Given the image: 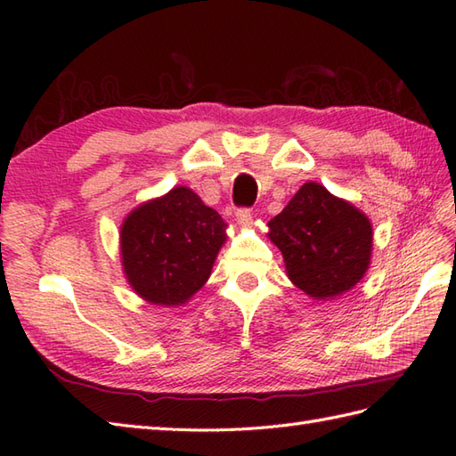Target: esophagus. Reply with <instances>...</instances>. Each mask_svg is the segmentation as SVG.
Returning a JSON list of instances; mask_svg holds the SVG:
<instances>
[{
	"label": "esophagus",
	"instance_id": "1",
	"mask_svg": "<svg viewBox=\"0 0 456 456\" xmlns=\"http://www.w3.org/2000/svg\"><path fill=\"white\" fill-rule=\"evenodd\" d=\"M235 217H237V223H240V225H250V223H253V211H250L248 208H239L237 213H235Z\"/></svg>",
	"mask_w": 456,
	"mask_h": 456
}]
</instances>
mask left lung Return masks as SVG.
<instances>
[{
  "label": "left lung",
  "mask_w": 456,
  "mask_h": 456,
  "mask_svg": "<svg viewBox=\"0 0 456 456\" xmlns=\"http://www.w3.org/2000/svg\"><path fill=\"white\" fill-rule=\"evenodd\" d=\"M268 227L289 280L312 297L346 292L370 263V221L315 182L304 183Z\"/></svg>",
  "instance_id": "1"
}]
</instances>
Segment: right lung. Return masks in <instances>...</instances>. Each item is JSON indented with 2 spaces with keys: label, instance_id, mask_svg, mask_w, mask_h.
<instances>
[{
  "label": "right lung",
  "instance_id": "1",
  "mask_svg": "<svg viewBox=\"0 0 456 456\" xmlns=\"http://www.w3.org/2000/svg\"><path fill=\"white\" fill-rule=\"evenodd\" d=\"M225 221L190 188H174L125 219L121 255L134 292L178 305L206 284L225 240Z\"/></svg>",
  "mask_w": 456,
  "mask_h": 456
}]
</instances>
